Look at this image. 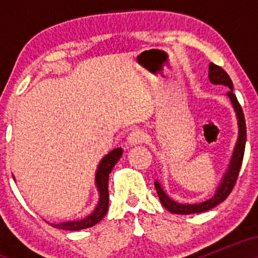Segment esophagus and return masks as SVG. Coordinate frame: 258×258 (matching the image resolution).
Returning <instances> with one entry per match:
<instances>
[{
    "instance_id": "1",
    "label": "esophagus",
    "mask_w": 258,
    "mask_h": 258,
    "mask_svg": "<svg viewBox=\"0 0 258 258\" xmlns=\"http://www.w3.org/2000/svg\"><path fill=\"white\" fill-rule=\"evenodd\" d=\"M144 141H146V135L141 130H133L128 135V137H127V143L131 147L143 143Z\"/></svg>"
}]
</instances>
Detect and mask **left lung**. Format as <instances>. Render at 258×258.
<instances>
[{
    "label": "left lung",
    "mask_w": 258,
    "mask_h": 258,
    "mask_svg": "<svg viewBox=\"0 0 258 258\" xmlns=\"http://www.w3.org/2000/svg\"><path fill=\"white\" fill-rule=\"evenodd\" d=\"M209 80L211 84L214 85H223L229 88V92H227V97L229 98L232 103L234 111H235L236 119H238V139H236L235 147H234L232 158L229 160V165L222 177L220 184L216 189L215 195L206 201L198 204H179L177 201L171 199L168 195L165 193L162 189L161 184L158 179L154 182L155 184L156 193L159 195V199L161 201L162 206L167 210V211L172 212L177 215H190V214H199V212H205L209 210L214 209L218 204L227 199L228 195L233 190V186L235 184L236 179H238L239 171H240L242 158H244L245 152V144H246V125H245V117L244 112L240 104H239L238 99H236L235 94L233 93V82L230 80L228 74L222 69L221 67L214 63H210L209 65Z\"/></svg>",
    "instance_id": "8db88e82"
}]
</instances>
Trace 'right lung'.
Here are the masks:
<instances>
[{"mask_svg":"<svg viewBox=\"0 0 258 258\" xmlns=\"http://www.w3.org/2000/svg\"><path fill=\"white\" fill-rule=\"evenodd\" d=\"M122 155V149L121 148H116L112 149L110 153L100 160L98 167H97L96 172V186L98 190L99 199L98 204H97L96 209L93 210L91 215L87 217L82 218V220L78 221H68L61 222V223H49L52 227L59 228V229L64 230H81L85 228H90L96 226L98 222H100L104 218V216L108 212L109 206V191H108V180H109V173L111 172L112 167L115 166L119 159ZM16 180V179H14Z\"/></svg>","mask_w":258,"mask_h":258,"instance_id":"add662e5","label":"right lung"}]
</instances>
